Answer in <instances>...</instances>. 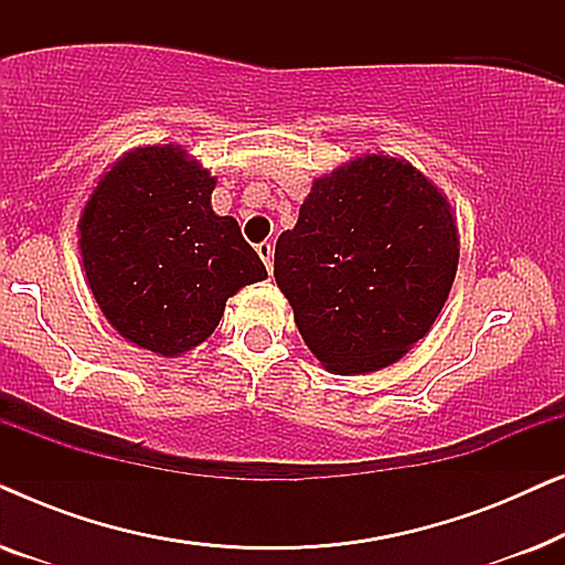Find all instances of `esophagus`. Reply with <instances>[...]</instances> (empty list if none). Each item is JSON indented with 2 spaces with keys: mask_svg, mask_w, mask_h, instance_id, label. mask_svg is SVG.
Wrapping results in <instances>:
<instances>
[{
  "mask_svg": "<svg viewBox=\"0 0 565 565\" xmlns=\"http://www.w3.org/2000/svg\"><path fill=\"white\" fill-rule=\"evenodd\" d=\"M257 254H259V259L265 262V267H267V273L273 275V244H259L257 246Z\"/></svg>",
  "mask_w": 565,
  "mask_h": 565,
  "instance_id": "esophagus-1",
  "label": "esophagus"
}]
</instances>
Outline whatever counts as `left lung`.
<instances>
[{"instance_id":"left-lung-1","label":"left lung","mask_w":565,"mask_h":565,"mask_svg":"<svg viewBox=\"0 0 565 565\" xmlns=\"http://www.w3.org/2000/svg\"><path fill=\"white\" fill-rule=\"evenodd\" d=\"M450 203L404 159L367 153L313 182L275 246L277 288L337 375L388 367L431 329L458 273Z\"/></svg>"}]
</instances>
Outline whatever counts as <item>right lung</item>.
<instances>
[{"label": "right lung", "instance_id": "obj_1", "mask_svg": "<svg viewBox=\"0 0 565 565\" xmlns=\"http://www.w3.org/2000/svg\"><path fill=\"white\" fill-rule=\"evenodd\" d=\"M213 188L180 146H143L103 174L79 218L82 265L105 319L161 358L205 342L226 300L267 277L238 223L213 213Z\"/></svg>", "mask_w": 565, "mask_h": 565}]
</instances>
